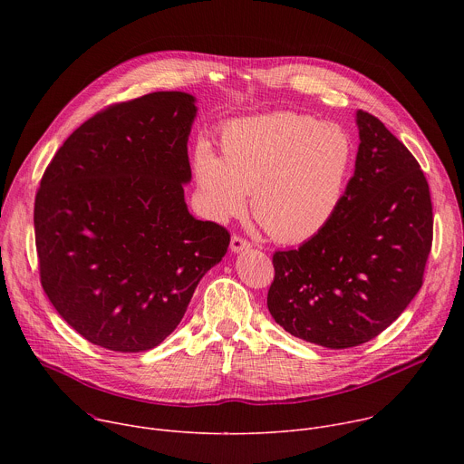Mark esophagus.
Instances as JSON below:
<instances>
[{"mask_svg": "<svg viewBox=\"0 0 464 464\" xmlns=\"http://www.w3.org/2000/svg\"><path fill=\"white\" fill-rule=\"evenodd\" d=\"M229 247H231V251H233V253H238V251H246V249H249V247H251V244H249L246 238H242L240 235H233V237H231V244H229Z\"/></svg>", "mask_w": 464, "mask_h": 464, "instance_id": "1", "label": "esophagus"}]
</instances>
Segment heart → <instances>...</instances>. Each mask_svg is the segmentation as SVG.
Returning <instances> with one entry per match:
<instances>
[{"label":"heart","mask_w":464,"mask_h":464,"mask_svg":"<svg viewBox=\"0 0 464 464\" xmlns=\"http://www.w3.org/2000/svg\"><path fill=\"white\" fill-rule=\"evenodd\" d=\"M222 156L208 141L192 154L204 208L226 222L247 206L276 240L295 244L319 235L342 208L354 169V141L336 122L277 111L229 121Z\"/></svg>","instance_id":"b5f03b06"}]
</instances>
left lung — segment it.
I'll return each instance as SVG.
<instances>
[{
	"label": "left lung",
	"mask_w": 464,
	"mask_h": 464,
	"mask_svg": "<svg viewBox=\"0 0 464 464\" xmlns=\"http://www.w3.org/2000/svg\"><path fill=\"white\" fill-rule=\"evenodd\" d=\"M360 147L340 211L297 249L276 251L268 310L304 342L349 349L399 317L422 286L433 240L419 161L374 115L358 110Z\"/></svg>",
	"instance_id": "8db88e82"
}]
</instances>
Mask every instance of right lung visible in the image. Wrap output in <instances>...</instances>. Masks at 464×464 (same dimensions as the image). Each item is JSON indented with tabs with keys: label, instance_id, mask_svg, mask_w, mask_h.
<instances>
[{
	"label": "right lung",
	"instance_id": "right-lung-1",
	"mask_svg": "<svg viewBox=\"0 0 464 464\" xmlns=\"http://www.w3.org/2000/svg\"><path fill=\"white\" fill-rule=\"evenodd\" d=\"M196 99L156 92L111 104L63 141L34 200L40 281L62 319L117 353L179 324L229 233L185 204Z\"/></svg>",
	"mask_w": 464,
	"mask_h": 464
}]
</instances>
